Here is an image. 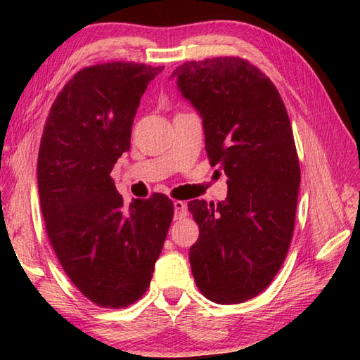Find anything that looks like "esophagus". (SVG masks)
I'll use <instances>...</instances> for the list:
<instances>
[{"mask_svg": "<svg viewBox=\"0 0 360 360\" xmlns=\"http://www.w3.org/2000/svg\"><path fill=\"white\" fill-rule=\"evenodd\" d=\"M173 206H174V217L176 219H181L187 216V205L184 202H181V200H176V202H173Z\"/></svg>", "mask_w": 360, "mask_h": 360, "instance_id": "obj_1", "label": "esophagus"}]
</instances>
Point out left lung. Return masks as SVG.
<instances>
[{
  "mask_svg": "<svg viewBox=\"0 0 360 360\" xmlns=\"http://www.w3.org/2000/svg\"><path fill=\"white\" fill-rule=\"evenodd\" d=\"M202 117L205 149L227 176V198L188 202L200 236L188 251L208 300H251L273 281L294 233L300 167L288 111L273 82L238 57L186 62L173 71Z\"/></svg>",
  "mask_w": 360,
  "mask_h": 360,
  "instance_id": "obj_1",
  "label": "left lung"
}]
</instances>
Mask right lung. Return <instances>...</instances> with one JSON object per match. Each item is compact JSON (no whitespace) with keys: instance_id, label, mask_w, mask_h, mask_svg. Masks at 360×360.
<instances>
[{"instance_id":"1","label":"right lung","mask_w":360,"mask_h":360,"mask_svg":"<svg viewBox=\"0 0 360 360\" xmlns=\"http://www.w3.org/2000/svg\"><path fill=\"white\" fill-rule=\"evenodd\" d=\"M163 66L112 62L76 72L53 101L38 155V191L51 245L72 284L100 307L135 303L149 288L173 202L124 197L111 179L131 125Z\"/></svg>"}]
</instances>
